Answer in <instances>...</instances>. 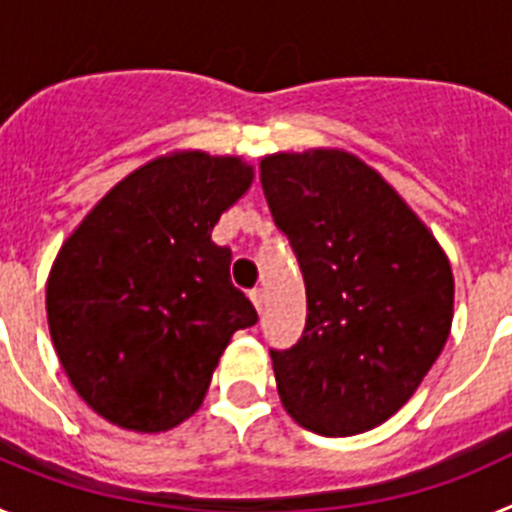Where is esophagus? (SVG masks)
Returning <instances> with one entry per match:
<instances>
[{
	"label": "esophagus",
	"mask_w": 512,
	"mask_h": 512,
	"mask_svg": "<svg viewBox=\"0 0 512 512\" xmlns=\"http://www.w3.org/2000/svg\"><path fill=\"white\" fill-rule=\"evenodd\" d=\"M251 302H253V307H256V310H264V302H266V295H264V289H253L251 292Z\"/></svg>",
	"instance_id": "esophagus-1"
}]
</instances>
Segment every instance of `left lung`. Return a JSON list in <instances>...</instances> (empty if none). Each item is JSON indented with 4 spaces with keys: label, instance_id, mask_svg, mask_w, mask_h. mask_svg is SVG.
Listing matches in <instances>:
<instances>
[{
    "label": "left lung",
    "instance_id": "left-lung-1",
    "mask_svg": "<svg viewBox=\"0 0 512 512\" xmlns=\"http://www.w3.org/2000/svg\"><path fill=\"white\" fill-rule=\"evenodd\" d=\"M261 187L307 292L302 338L271 351L284 410L320 436L372 431L415 395L449 338V256L354 153H271Z\"/></svg>",
    "mask_w": 512,
    "mask_h": 512
}]
</instances>
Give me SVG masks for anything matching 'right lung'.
I'll return each mask as SVG.
<instances>
[{"label":"right lung","instance_id":"1","mask_svg":"<svg viewBox=\"0 0 512 512\" xmlns=\"http://www.w3.org/2000/svg\"><path fill=\"white\" fill-rule=\"evenodd\" d=\"M253 182L241 156L174 151L117 182L63 241L45 310L63 372L104 420L169 431L200 408L235 330L259 320L212 228Z\"/></svg>","mask_w":512,"mask_h":512}]
</instances>
